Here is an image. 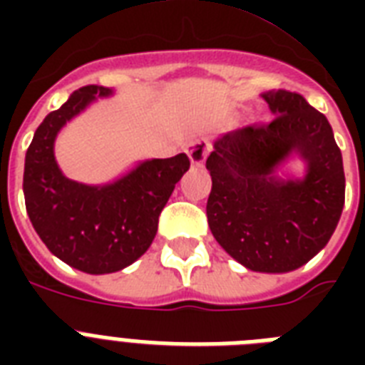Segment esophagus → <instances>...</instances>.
<instances>
[{
  "instance_id": "1",
  "label": "esophagus",
  "mask_w": 365,
  "mask_h": 365,
  "mask_svg": "<svg viewBox=\"0 0 365 365\" xmlns=\"http://www.w3.org/2000/svg\"><path fill=\"white\" fill-rule=\"evenodd\" d=\"M210 149H212L210 142L205 140V138H200V140H195V142L189 143L187 148H185V151H187L191 165L202 166L205 159L208 157V153H210Z\"/></svg>"
}]
</instances>
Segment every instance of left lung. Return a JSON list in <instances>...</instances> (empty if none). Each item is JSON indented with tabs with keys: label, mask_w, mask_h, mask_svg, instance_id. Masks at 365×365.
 Listing matches in <instances>:
<instances>
[{
	"label": "left lung",
	"mask_w": 365,
	"mask_h": 365,
	"mask_svg": "<svg viewBox=\"0 0 365 365\" xmlns=\"http://www.w3.org/2000/svg\"><path fill=\"white\" fill-rule=\"evenodd\" d=\"M269 125L227 132L206 159L212 191L206 205L214 239L255 272H289L324 250L345 205V172L331 125L301 94H261ZM299 177L279 174L289 160Z\"/></svg>",
	"instance_id": "obj_1"
}]
</instances>
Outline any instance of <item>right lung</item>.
<instances>
[{"label":"right lung","mask_w":365,"mask_h":365,"mask_svg":"<svg viewBox=\"0 0 365 365\" xmlns=\"http://www.w3.org/2000/svg\"><path fill=\"white\" fill-rule=\"evenodd\" d=\"M115 88L88 85L71 94L37 126L24 160V199L30 222L51 254L77 271L110 274L132 265L153 242L160 210L189 170V157L138 163L113 182L71 180L54 155L68 123Z\"/></svg>","instance_id":"right-lung-1"}]
</instances>
